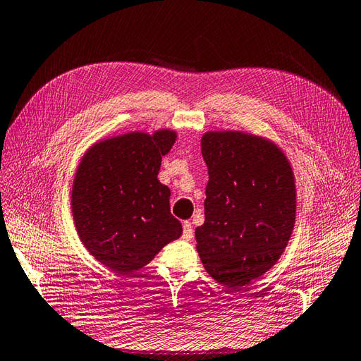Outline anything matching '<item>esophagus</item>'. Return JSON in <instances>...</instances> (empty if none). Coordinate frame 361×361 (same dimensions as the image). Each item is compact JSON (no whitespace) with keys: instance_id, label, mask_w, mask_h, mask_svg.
Returning a JSON list of instances; mask_svg holds the SVG:
<instances>
[{"instance_id":"34e87169","label":"esophagus","mask_w":361,"mask_h":361,"mask_svg":"<svg viewBox=\"0 0 361 361\" xmlns=\"http://www.w3.org/2000/svg\"><path fill=\"white\" fill-rule=\"evenodd\" d=\"M192 225H191V222H188V221H185L183 222V239L185 240H191L192 239Z\"/></svg>"}]
</instances>
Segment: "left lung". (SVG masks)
I'll return each mask as SVG.
<instances>
[{"label":"left lung","mask_w":361,"mask_h":361,"mask_svg":"<svg viewBox=\"0 0 361 361\" xmlns=\"http://www.w3.org/2000/svg\"><path fill=\"white\" fill-rule=\"evenodd\" d=\"M205 222L196 250L208 274L237 289L265 274L285 252L295 225L291 162L276 142L240 130L207 131Z\"/></svg>","instance_id":"obj_1"}]
</instances>
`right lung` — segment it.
<instances>
[{
  "instance_id": "add662e5",
  "label": "right lung",
  "mask_w": 361,
  "mask_h": 361,
  "mask_svg": "<svg viewBox=\"0 0 361 361\" xmlns=\"http://www.w3.org/2000/svg\"><path fill=\"white\" fill-rule=\"evenodd\" d=\"M178 133L170 128L128 131L94 142L72 183L76 233L92 256L119 274L148 265L182 235L170 213V188L157 179Z\"/></svg>"
}]
</instances>
